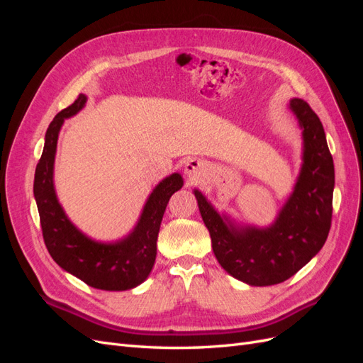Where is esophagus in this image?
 <instances>
[{
	"instance_id": "esophagus-1",
	"label": "esophagus",
	"mask_w": 363,
	"mask_h": 363,
	"mask_svg": "<svg viewBox=\"0 0 363 363\" xmlns=\"http://www.w3.org/2000/svg\"><path fill=\"white\" fill-rule=\"evenodd\" d=\"M184 172L189 177V180H199L206 172V163L200 159H191L184 164Z\"/></svg>"
}]
</instances>
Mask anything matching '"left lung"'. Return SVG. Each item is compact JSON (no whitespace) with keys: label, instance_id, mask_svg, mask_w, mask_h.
<instances>
[{"label":"left lung","instance_id":"8db88e82","mask_svg":"<svg viewBox=\"0 0 363 363\" xmlns=\"http://www.w3.org/2000/svg\"><path fill=\"white\" fill-rule=\"evenodd\" d=\"M291 108L303 127L304 163L276 224L236 230L195 191L218 262L252 286H271L292 277L323 248L332 225L335 167L323 124L301 98H294Z\"/></svg>","mask_w":363,"mask_h":363}]
</instances>
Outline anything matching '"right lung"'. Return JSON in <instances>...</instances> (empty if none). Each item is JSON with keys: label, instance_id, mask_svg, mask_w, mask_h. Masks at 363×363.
Wrapping results in <instances>:
<instances>
[{"label": "right lung", "instance_id": "obj_1", "mask_svg": "<svg viewBox=\"0 0 363 363\" xmlns=\"http://www.w3.org/2000/svg\"><path fill=\"white\" fill-rule=\"evenodd\" d=\"M86 103V96L63 108L51 121L45 135L39 163L36 164L33 192L39 211L42 236L47 250L65 271L95 289L125 291L144 281L156 260V244L164 208L174 192L182 189L180 174H172L157 184L144 207L136 228L116 244H98L77 230L62 211L52 186V167L59 130L65 118L75 115Z\"/></svg>", "mask_w": 363, "mask_h": 363}]
</instances>
